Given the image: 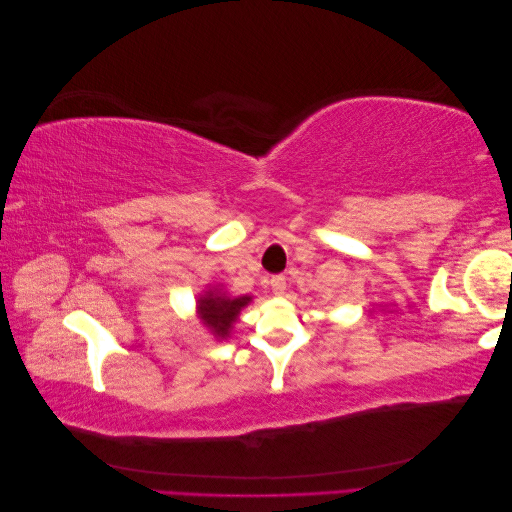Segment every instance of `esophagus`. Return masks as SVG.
<instances>
[{"label":"esophagus","instance_id":"34e87169","mask_svg":"<svg viewBox=\"0 0 512 512\" xmlns=\"http://www.w3.org/2000/svg\"><path fill=\"white\" fill-rule=\"evenodd\" d=\"M271 288H273V294L282 297V294L286 292V277L284 275H273L271 277Z\"/></svg>","mask_w":512,"mask_h":512}]
</instances>
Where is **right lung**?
Wrapping results in <instances>:
<instances>
[{
    "label": "right lung",
    "instance_id": "right-lung-1",
    "mask_svg": "<svg viewBox=\"0 0 512 512\" xmlns=\"http://www.w3.org/2000/svg\"><path fill=\"white\" fill-rule=\"evenodd\" d=\"M252 303V294L232 297L224 284H209L196 299V316L215 339H228L243 309Z\"/></svg>",
    "mask_w": 512,
    "mask_h": 512
}]
</instances>
